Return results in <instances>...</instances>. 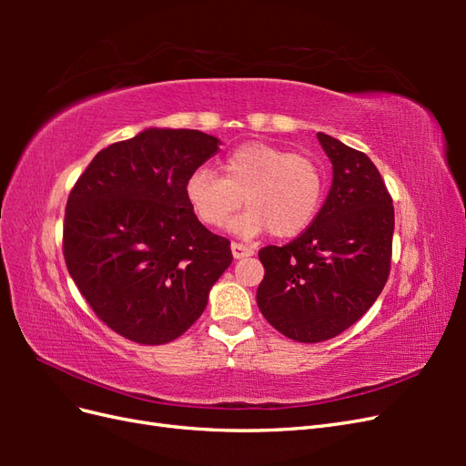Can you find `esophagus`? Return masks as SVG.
Listing matches in <instances>:
<instances>
[{
	"instance_id": "obj_1",
	"label": "esophagus",
	"mask_w": 466,
	"mask_h": 466,
	"mask_svg": "<svg viewBox=\"0 0 466 466\" xmlns=\"http://www.w3.org/2000/svg\"><path fill=\"white\" fill-rule=\"evenodd\" d=\"M231 252H233V258H237V260L255 255L252 247H247V245H241V243H231Z\"/></svg>"
}]
</instances>
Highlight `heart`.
Returning a JSON list of instances; mask_svg holds the SVG:
<instances>
[{"label": "heart", "instance_id": "1", "mask_svg": "<svg viewBox=\"0 0 466 466\" xmlns=\"http://www.w3.org/2000/svg\"><path fill=\"white\" fill-rule=\"evenodd\" d=\"M322 194L324 173L317 159L268 142L229 151L221 177L200 167L185 182L194 216L214 229L223 228L245 198L248 209L231 225L245 237L266 229L278 238L299 235L315 219Z\"/></svg>", "mask_w": 466, "mask_h": 466}]
</instances>
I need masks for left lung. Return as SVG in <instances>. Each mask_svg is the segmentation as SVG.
Wrapping results in <instances>:
<instances>
[{
  "label": "left lung",
  "instance_id": "1",
  "mask_svg": "<svg viewBox=\"0 0 466 466\" xmlns=\"http://www.w3.org/2000/svg\"><path fill=\"white\" fill-rule=\"evenodd\" d=\"M332 187L313 223L284 247H264L257 303L276 330L298 342L330 340L360 320L390 272L394 208L368 155L317 134Z\"/></svg>",
  "mask_w": 466,
  "mask_h": 466
}]
</instances>
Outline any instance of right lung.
Masks as SVG:
<instances>
[{"mask_svg":"<svg viewBox=\"0 0 466 466\" xmlns=\"http://www.w3.org/2000/svg\"><path fill=\"white\" fill-rule=\"evenodd\" d=\"M218 146L200 130L147 128L98 151L69 192L67 272L93 313L132 342L185 334L233 260L231 243L204 228L185 196Z\"/></svg>","mask_w":466,"mask_h":466,"instance_id":"right-lung-1","label":"right lung"}]
</instances>
